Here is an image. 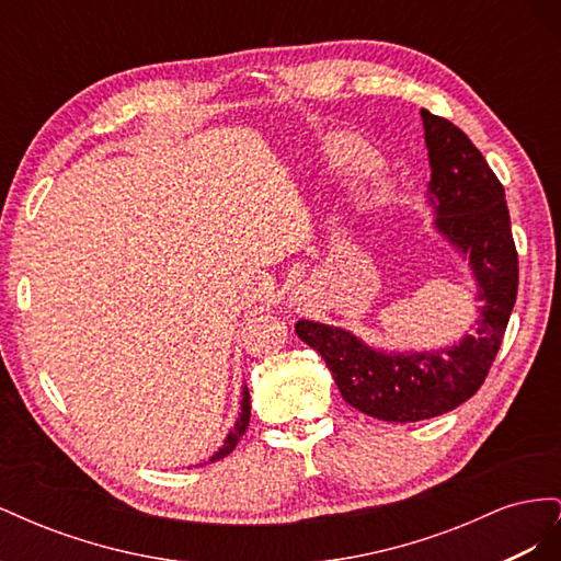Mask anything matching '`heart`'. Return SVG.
<instances>
[{
	"mask_svg": "<svg viewBox=\"0 0 561 561\" xmlns=\"http://www.w3.org/2000/svg\"><path fill=\"white\" fill-rule=\"evenodd\" d=\"M332 165L339 168V171L346 173H358V171H367L377 163V154L365 140L355 138V135H344V138L334 140L332 151H330Z\"/></svg>",
	"mask_w": 561,
	"mask_h": 561,
	"instance_id": "b5f03b06",
	"label": "heart"
}]
</instances>
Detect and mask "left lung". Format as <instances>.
<instances>
[{
	"label": "left lung",
	"mask_w": 561,
	"mask_h": 561,
	"mask_svg": "<svg viewBox=\"0 0 561 561\" xmlns=\"http://www.w3.org/2000/svg\"><path fill=\"white\" fill-rule=\"evenodd\" d=\"M431 159L435 225L468 252L480 285L478 328L454 348L383 353L342 328L299 320L295 330L330 367L344 400L367 416L414 423L456 410L484 383L517 299V248L499 178L482 151L449 118L421 110Z\"/></svg>",
	"instance_id": "8db88e82"
}]
</instances>
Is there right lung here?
I'll return each mask as SVG.
<instances>
[{"label": "right lung", "mask_w": 561, "mask_h": 561, "mask_svg": "<svg viewBox=\"0 0 561 561\" xmlns=\"http://www.w3.org/2000/svg\"><path fill=\"white\" fill-rule=\"evenodd\" d=\"M248 423H250V393H248V388H243V402H241V416H239V421H236V426L229 431V435H227V439H225V445L219 447V451L210 458V461H217V458H225V456H229L233 449H236V445H239V439L245 435V431H248Z\"/></svg>", "instance_id": "1"}]
</instances>
